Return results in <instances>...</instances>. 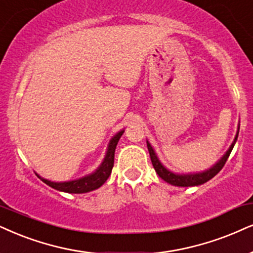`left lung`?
<instances>
[{
  "label": "left lung",
  "instance_id": "1",
  "mask_svg": "<svg viewBox=\"0 0 253 253\" xmlns=\"http://www.w3.org/2000/svg\"><path fill=\"white\" fill-rule=\"evenodd\" d=\"M237 137H238V133L235 137V141H233L232 145L230 146L228 152L225 153L224 156H223V158L220 159L215 166H212L209 170H206L202 172H196V174L180 175V174H174V172L169 171L168 169L165 168L164 166H162L161 162H160V160L158 159V156H156V154H155L154 149H153V147L150 146V143L148 141H147V147H148V152L150 155V160H152L153 167H154L155 171L158 172V175L162 178V180H165L166 182H168V183H170L172 185H177V187H193V185H200V184L206 183V182L211 180V178L215 176L216 174H218V172L220 171V169L224 167L226 160L229 159L230 154H231V150L233 148V146H235Z\"/></svg>",
  "mask_w": 253,
  "mask_h": 253
}]
</instances>
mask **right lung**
I'll return each instance as SVG.
<instances>
[{"label": "right lung", "instance_id": "right-lung-1", "mask_svg": "<svg viewBox=\"0 0 253 253\" xmlns=\"http://www.w3.org/2000/svg\"><path fill=\"white\" fill-rule=\"evenodd\" d=\"M124 134V130L117 133L116 135L112 137L110 141V145H108V149L106 153V156H105L103 164L100 165L97 170L92 172L91 175H87V176L79 178V180L75 181H69V182H51L49 180H45V178L40 177L44 183L50 185L53 189H57L59 191H65V193H71V194H83L87 193V191L98 189L99 187H101L108 176L111 175L112 168H113L114 165V152H116V147L118 145V141Z\"/></svg>", "mask_w": 253, "mask_h": 253}]
</instances>
